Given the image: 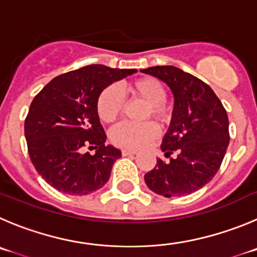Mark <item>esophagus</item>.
Wrapping results in <instances>:
<instances>
[{"label": "esophagus", "mask_w": 257, "mask_h": 257, "mask_svg": "<svg viewBox=\"0 0 257 257\" xmlns=\"http://www.w3.org/2000/svg\"><path fill=\"white\" fill-rule=\"evenodd\" d=\"M121 155L123 156H134L137 155L136 151H132V150H123L121 151Z\"/></svg>", "instance_id": "34e87169"}]
</instances>
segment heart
Returning a JSON list of instances; mask_svg holds the SVG:
<instances>
[{
    "instance_id": "heart-1",
    "label": "heart",
    "mask_w": 257,
    "mask_h": 257,
    "mask_svg": "<svg viewBox=\"0 0 257 257\" xmlns=\"http://www.w3.org/2000/svg\"><path fill=\"white\" fill-rule=\"evenodd\" d=\"M129 95L148 105L146 119L151 116L160 123H167L171 119L172 110L166 104L167 91L164 83L151 76L141 77L126 86ZM124 99L120 90L111 85L99 93L96 101V111L104 123H112L123 114ZM157 126L153 123L136 124L121 123L110 132V141L117 147L142 148L157 137Z\"/></svg>"
}]
</instances>
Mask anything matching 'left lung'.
Returning a JSON list of instances; mask_svg holds the SVG:
<instances>
[{"instance_id":"obj_1","label":"left lung","mask_w":257,"mask_h":257,"mask_svg":"<svg viewBox=\"0 0 257 257\" xmlns=\"http://www.w3.org/2000/svg\"><path fill=\"white\" fill-rule=\"evenodd\" d=\"M164 81L174 93V111L161 150L170 161L145 175L148 188L171 198L194 193L219 170L229 143L228 116L214 91L205 82L174 66L142 69ZM171 154H176L171 158Z\"/></svg>"}]
</instances>
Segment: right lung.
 <instances>
[{"mask_svg":"<svg viewBox=\"0 0 257 257\" xmlns=\"http://www.w3.org/2000/svg\"><path fill=\"white\" fill-rule=\"evenodd\" d=\"M137 69L90 64L53 78L34 97L25 119V138L35 170L52 188L87 195L109 180L120 150L105 146L96 111L99 93ZM95 148V155L80 153Z\"/></svg>","mask_w":257,"mask_h":257,"instance_id":"add662e5","label":"right lung"}]
</instances>
